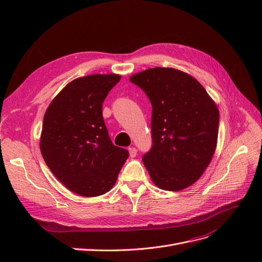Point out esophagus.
Returning a JSON list of instances; mask_svg holds the SVG:
<instances>
[{
    "instance_id": "esophagus-1",
    "label": "esophagus",
    "mask_w": 262,
    "mask_h": 262,
    "mask_svg": "<svg viewBox=\"0 0 262 262\" xmlns=\"http://www.w3.org/2000/svg\"><path fill=\"white\" fill-rule=\"evenodd\" d=\"M137 148L136 147H130L129 148V154H130V157H136L137 156Z\"/></svg>"
}]
</instances>
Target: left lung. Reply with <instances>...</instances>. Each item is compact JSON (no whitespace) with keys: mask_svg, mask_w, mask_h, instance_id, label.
I'll return each instance as SVG.
<instances>
[{"mask_svg":"<svg viewBox=\"0 0 262 262\" xmlns=\"http://www.w3.org/2000/svg\"><path fill=\"white\" fill-rule=\"evenodd\" d=\"M130 81L152 104V148L142 157L150 179L180 191L199 179L215 152L220 114L195 78L172 68H154Z\"/></svg>","mask_w":262,"mask_h":262,"instance_id":"8db88e82","label":"left lung"}]
</instances>
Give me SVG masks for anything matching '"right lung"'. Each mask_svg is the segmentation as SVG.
Wrapping results in <instances>:
<instances>
[{
  "mask_svg": "<svg viewBox=\"0 0 262 262\" xmlns=\"http://www.w3.org/2000/svg\"><path fill=\"white\" fill-rule=\"evenodd\" d=\"M94 74L70 82L46 110L40 137L43 160L57 179L82 196H98L116 184L129 152L113 144L102 102L120 81Z\"/></svg>",
  "mask_w": 262,
  "mask_h": 262,
  "instance_id": "obj_1",
  "label": "right lung"
}]
</instances>
